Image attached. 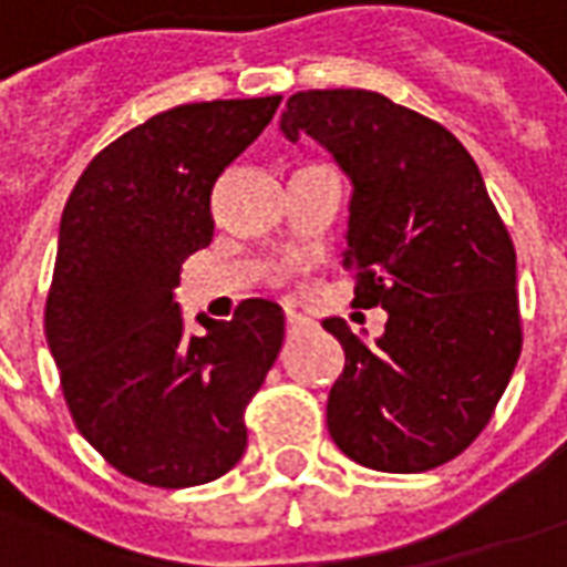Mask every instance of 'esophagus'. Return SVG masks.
<instances>
[{
  "instance_id": "1",
  "label": "esophagus",
  "mask_w": 567,
  "mask_h": 567,
  "mask_svg": "<svg viewBox=\"0 0 567 567\" xmlns=\"http://www.w3.org/2000/svg\"><path fill=\"white\" fill-rule=\"evenodd\" d=\"M308 326H311V320H308V317H301V313H296V311H287L289 332H301V329H308Z\"/></svg>"
}]
</instances>
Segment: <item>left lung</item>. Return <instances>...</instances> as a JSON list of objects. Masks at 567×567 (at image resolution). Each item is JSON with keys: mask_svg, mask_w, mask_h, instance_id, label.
Returning a JSON list of instances; mask_svg holds the SVG:
<instances>
[{"mask_svg": "<svg viewBox=\"0 0 567 567\" xmlns=\"http://www.w3.org/2000/svg\"><path fill=\"white\" fill-rule=\"evenodd\" d=\"M280 130L317 138L353 181V305L390 317L374 344L323 320L344 347L329 435L365 468H437L493 420L523 350L516 250L481 168L441 123L371 90L296 93Z\"/></svg>", "mask_w": 567, "mask_h": 567, "instance_id": "8db88e82", "label": "left lung"}]
</instances>
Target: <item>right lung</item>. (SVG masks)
I'll return each instance as SVG.
<instances>
[{"label":"right lung","mask_w":567,"mask_h":567,"mask_svg":"<svg viewBox=\"0 0 567 567\" xmlns=\"http://www.w3.org/2000/svg\"><path fill=\"white\" fill-rule=\"evenodd\" d=\"M278 105L163 111L99 151L65 202L44 334L78 432L132 481L184 489L244 456V411L278 359L284 311L244 299L233 320L198 317L205 334H187L175 287L214 238L217 177Z\"/></svg>","instance_id":"add662e5"}]
</instances>
